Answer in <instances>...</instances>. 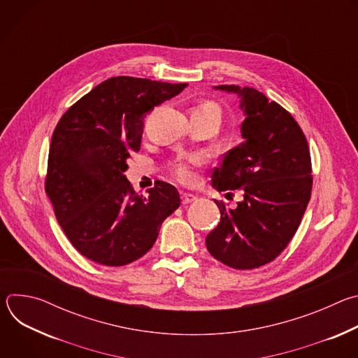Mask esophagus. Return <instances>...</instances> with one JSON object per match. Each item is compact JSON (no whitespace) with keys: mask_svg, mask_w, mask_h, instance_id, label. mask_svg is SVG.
<instances>
[{"mask_svg":"<svg viewBox=\"0 0 358 358\" xmlns=\"http://www.w3.org/2000/svg\"><path fill=\"white\" fill-rule=\"evenodd\" d=\"M194 201H196V195L189 194V192H182L181 194V202L184 203V206H187V203H191Z\"/></svg>","mask_w":358,"mask_h":358,"instance_id":"obj_1","label":"esophagus"}]
</instances>
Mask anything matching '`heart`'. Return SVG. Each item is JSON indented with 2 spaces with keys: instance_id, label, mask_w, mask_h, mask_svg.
I'll return each instance as SVG.
<instances>
[{
  "instance_id": "heart-1",
  "label": "heart",
  "mask_w": 358,
  "mask_h": 358,
  "mask_svg": "<svg viewBox=\"0 0 358 358\" xmlns=\"http://www.w3.org/2000/svg\"><path fill=\"white\" fill-rule=\"evenodd\" d=\"M202 108H214L217 109L214 105H206ZM198 163V159H194L191 163H178L176 164V174L177 177L184 181V182H189L194 180V170H192V164Z\"/></svg>"
}]
</instances>
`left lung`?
<instances>
[{
  "label": "left lung",
  "instance_id": "left-lung-1",
  "mask_svg": "<svg viewBox=\"0 0 358 358\" xmlns=\"http://www.w3.org/2000/svg\"><path fill=\"white\" fill-rule=\"evenodd\" d=\"M236 94L245 120L243 141L228 151L211 176L217 191L242 189L236 208L215 203L218 227L206 239L215 259L234 269L272 262L293 238L312 194V162L306 137L276 101L253 87L214 86Z\"/></svg>",
  "mask_w": 358,
  "mask_h": 358
}]
</instances>
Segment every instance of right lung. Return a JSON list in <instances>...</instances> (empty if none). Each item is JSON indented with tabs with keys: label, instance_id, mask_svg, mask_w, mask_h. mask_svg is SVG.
<instances>
[{
	"label": "right lung",
	"instance_id": "1",
	"mask_svg": "<svg viewBox=\"0 0 358 358\" xmlns=\"http://www.w3.org/2000/svg\"><path fill=\"white\" fill-rule=\"evenodd\" d=\"M187 87L117 76L93 87L61 117L50 140L45 189L57 220L87 259L123 266L155 245L180 194L159 181L143 196L124 171L140 150L144 117Z\"/></svg>",
	"mask_w": 358,
	"mask_h": 358
}]
</instances>
